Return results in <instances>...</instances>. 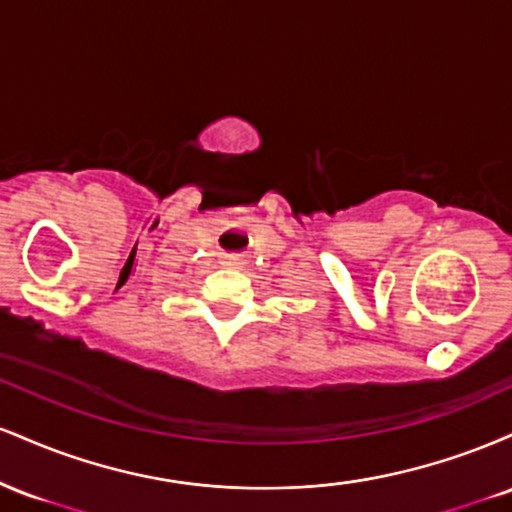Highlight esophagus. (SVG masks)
I'll list each match as a JSON object with an SVG mask.
<instances>
[{
    "mask_svg": "<svg viewBox=\"0 0 512 512\" xmlns=\"http://www.w3.org/2000/svg\"><path fill=\"white\" fill-rule=\"evenodd\" d=\"M223 264H226V267H231V269H243L248 262H245L243 255H228L226 260H223Z\"/></svg>",
    "mask_w": 512,
    "mask_h": 512,
    "instance_id": "obj_1",
    "label": "esophagus"
}]
</instances>
